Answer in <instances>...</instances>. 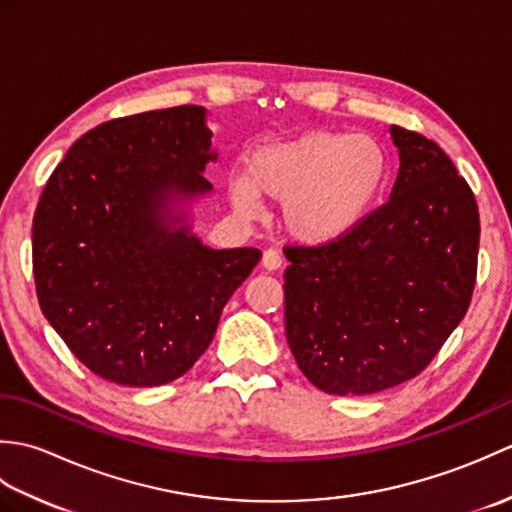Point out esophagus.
Masks as SVG:
<instances>
[{"instance_id":"34e87169","label":"esophagus","mask_w":512,"mask_h":512,"mask_svg":"<svg viewBox=\"0 0 512 512\" xmlns=\"http://www.w3.org/2000/svg\"><path fill=\"white\" fill-rule=\"evenodd\" d=\"M281 264H284V259H281L279 250L268 248L266 253H264V257H262V266H264L266 270H279Z\"/></svg>"}]
</instances>
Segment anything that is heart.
I'll return each instance as SVG.
<instances>
[{
  "instance_id": "obj_1",
  "label": "heart",
  "mask_w": 512,
  "mask_h": 512,
  "mask_svg": "<svg viewBox=\"0 0 512 512\" xmlns=\"http://www.w3.org/2000/svg\"><path fill=\"white\" fill-rule=\"evenodd\" d=\"M389 156L374 136L314 129L255 149L228 198L244 215L255 200L284 204V224L303 244L321 246L352 233L385 191Z\"/></svg>"
}]
</instances>
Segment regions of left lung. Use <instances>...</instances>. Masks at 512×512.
Returning <instances> with one entry per match:
<instances>
[{
  "label": "left lung",
  "instance_id": "8db88e82",
  "mask_svg": "<svg viewBox=\"0 0 512 512\" xmlns=\"http://www.w3.org/2000/svg\"><path fill=\"white\" fill-rule=\"evenodd\" d=\"M400 167L389 200L352 233L286 246V336L310 383L365 396L418 376L469 310L480 213L451 158L389 127Z\"/></svg>",
  "mask_w": 512,
  "mask_h": 512
}]
</instances>
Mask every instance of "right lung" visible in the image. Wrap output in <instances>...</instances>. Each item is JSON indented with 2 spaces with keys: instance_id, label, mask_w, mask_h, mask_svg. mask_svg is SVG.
Returning <instances> with one entry per match:
<instances>
[{
  "instance_id": "add662e5",
  "label": "right lung",
  "mask_w": 512,
  "mask_h": 512,
  "mask_svg": "<svg viewBox=\"0 0 512 512\" xmlns=\"http://www.w3.org/2000/svg\"><path fill=\"white\" fill-rule=\"evenodd\" d=\"M200 105L114 118L68 149L32 220L43 317L105 380L154 387L211 345L262 250L204 246L182 209L213 187Z\"/></svg>"
}]
</instances>
